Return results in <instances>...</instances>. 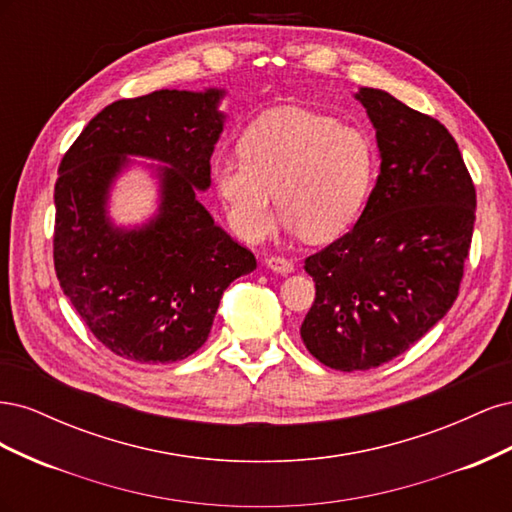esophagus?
Instances as JSON below:
<instances>
[{"label": "esophagus", "instance_id": "34e87169", "mask_svg": "<svg viewBox=\"0 0 512 512\" xmlns=\"http://www.w3.org/2000/svg\"><path fill=\"white\" fill-rule=\"evenodd\" d=\"M265 265L271 269V271H275V273H282V275H286V273H292V262L288 260V258H282V256H269V258H265Z\"/></svg>", "mask_w": 512, "mask_h": 512}]
</instances>
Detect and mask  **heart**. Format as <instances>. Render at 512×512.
<instances>
[{"mask_svg":"<svg viewBox=\"0 0 512 512\" xmlns=\"http://www.w3.org/2000/svg\"><path fill=\"white\" fill-rule=\"evenodd\" d=\"M239 158L215 162L213 179L232 228L252 243L273 230L275 203L307 241L339 237L361 213L376 170L361 130L299 106L256 117L239 138Z\"/></svg>","mask_w":512,"mask_h":512,"instance_id":"heart-1","label":"heart"}]
</instances>
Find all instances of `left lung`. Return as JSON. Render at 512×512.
Returning a JSON list of instances; mask_svg holds the SVG:
<instances>
[{
    "label": "left lung",
    "mask_w": 512,
    "mask_h": 512,
    "mask_svg": "<svg viewBox=\"0 0 512 512\" xmlns=\"http://www.w3.org/2000/svg\"><path fill=\"white\" fill-rule=\"evenodd\" d=\"M380 175L359 222L305 260L316 282L305 348L339 371L393 361L453 307L476 220V190L438 119L361 87Z\"/></svg>",
    "instance_id": "left-lung-1"
}]
</instances>
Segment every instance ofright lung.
Listing matches in <instances>:
<instances>
[{"instance_id":"1","label":"right lung","mask_w":512,"mask_h":512,"mask_svg":"<svg viewBox=\"0 0 512 512\" xmlns=\"http://www.w3.org/2000/svg\"><path fill=\"white\" fill-rule=\"evenodd\" d=\"M224 89H160L117 100L91 119L59 164L53 260L89 331L121 359L175 363L207 342L224 290L256 258L213 222L196 190L211 185L224 130ZM149 157L159 213L134 229L107 218L114 179Z\"/></svg>"}]
</instances>
